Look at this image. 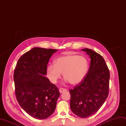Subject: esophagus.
Returning a JSON list of instances; mask_svg holds the SVG:
<instances>
[{
  "instance_id": "1",
  "label": "esophagus",
  "mask_w": 126,
  "mask_h": 126,
  "mask_svg": "<svg viewBox=\"0 0 126 126\" xmlns=\"http://www.w3.org/2000/svg\"><path fill=\"white\" fill-rule=\"evenodd\" d=\"M59 91H60V93H63V92H66V89H64V88H60V90H59Z\"/></svg>"
}]
</instances>
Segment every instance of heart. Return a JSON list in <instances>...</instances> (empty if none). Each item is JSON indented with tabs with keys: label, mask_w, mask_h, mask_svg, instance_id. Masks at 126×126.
Masks as SVG:
<instances>
[{
	"label": "heart",
	"mask_w": 126,
	"mask_h": 126,
	"mask_svg": "<svg viewBox=\"0 0 126 126\" xmlns=\"http://www.w3.org/2000/svg\"><path fill=\"white\" fill-rule=\"evenodd\" d=\"M89 64L87 58L77 55L61 56L47 67V75L50 82L56 83L62 76L66 82L76 85L82 82L88 71Z\"/></svg>",
	"instance_id": "obj_1"
}]
</instances>
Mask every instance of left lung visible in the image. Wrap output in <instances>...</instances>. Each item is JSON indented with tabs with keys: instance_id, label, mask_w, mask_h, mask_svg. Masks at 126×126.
<instances>
[{
	"instance_id": "8db88e82",
	"label": "left lung",
	"mask_w": 126,
	"mask_h": 126,
	"mask_svg": "<svg viewBox=\"0 0 126 126\" xmlns=\"http://www.w3.org/2000/svg\"><path fill=\"white\" fill-rule=\"evenodd\" d=\"M90 65L86 76L79 84L69 90L71 111L79 117L86 118L97 112L108 97L110 74L102 56L87 48Z\"/></svg>"
}]
</instances>
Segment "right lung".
Masks as SVG:
<instances>
[{
	"instance_id": "add662e5",
	"label": "right lung",
	"mask_w": 126,
	"mask_h": 126,
	"mask_svg": "<svg viewBox=\"0 0 126 126\" xmlns=\"http://www.w3.org/2000/svg\"><path fill=\"white\" fill-rule=\"evenodd\" d=\"M57 50L33 47L18 61L13 75L18 102L29 115L45 119L54 112L60 95L45 76L51 56Z\"/></svg>"
}]
</instances>
